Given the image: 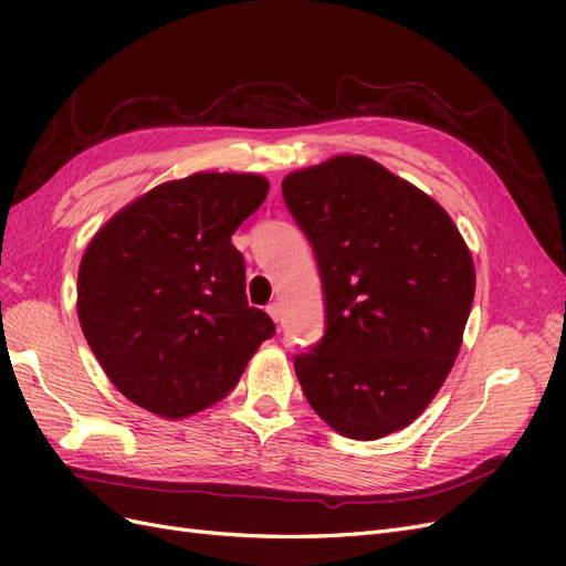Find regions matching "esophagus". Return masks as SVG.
<instances>
[{
    "label": "esophagus",
    "instance_id": "1",
    "mask_svg": "<svg viewBox=\"0 0 566 566\" xmlns=\"http://www.w3.org/2000/svg\"><path fill=\"white\" fill-rule=\"evenodd\" d=\"M266 314L279 323V321H281V304H279V302H271V304L266 306Z\"/></svg>",
    "mask_w": 566,
    "mask_h": 566
}]
</instances>
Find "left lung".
<instances>
[{
    "instance_id": "obj_1",
    "label": "left lung",
    "mask_w": 566,
    "mask_h": 566,
    "mask_svg": "<svg viewBox=\"0 0 566 566\" xmlns=\"http://www.w3.org/2000/svg\"><path fill=\"white\" fill-rule=\"evenodd\" d=\"M281 188L325 293V337L295 358L304 397L342 437L399 432L460 352L476 283L465 238L432 196L366 156L295 169Z\"/></svg>"
}]
</instances>
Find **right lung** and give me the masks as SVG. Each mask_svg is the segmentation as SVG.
Returning <instances> with one entry per match:
<instances>
[{
  "instance_id": "right-lung-1",
  "label": "right lung",
  "mask_w": 566,
  "mask_h": 566,
  "mask_svg": "<svg viewBox=\"0 0 566 566\" xmlns=\"http://www.w3.org/2000/svg\"><path fill=\"white\" fill-rule=\"evenodd\" d=\"M269 179L196 172L117 210L82 254L77 318L117 391L160 418L210 408L241 380L273 321L248 304L231 235Z\"/></svg>"
}]
</instances>
